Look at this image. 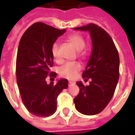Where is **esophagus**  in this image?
Returning a JSON list of instances; mask_svg holds the SVG:
<instances>
[{
    "label": "esophagus",
    "instance_id": "34e87169",
    "mask_svg": "<svg viewBox=\"0 0 135 135\" xmlns=\"http://www.w3.org/2000/svg\"><path fill=\"white\" fill-rule=\"evenodd\" d=\"M75 83L74 82H72V81H69V86H71V85H73V84H74Z\"/></svg>",
    "mask_w": 135,
    "mask_h": 135
}]
</instances>
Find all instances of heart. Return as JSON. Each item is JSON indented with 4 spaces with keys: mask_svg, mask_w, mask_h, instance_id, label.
I'll use <instances>...</instances> for the list:
<instances>
[{
    "mask_svg": "<svg viewBox=\"0 0 135 135\" xmlns=\"http://www.w3.org/2000/svg\"><path fill=\"white\" fill-rule=\"evenodd\" d=\"M67 40L77 51H81L85 47V41L84 37L78 33H73L69 35L67 37ZM59 48L60 47L58 42H55L51 45V55L56 62H62V59L59 55ZM80 69H81V65L79 62H68L60 68L59 72V75L62 77L72 80L77 76Z\"/></svg>",
    "mask_w": 135,
    "mask_h": 135,
    "instance_id": "b5f03b06",
    "label": "heart"
}]
</instances>
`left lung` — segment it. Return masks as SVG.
<instances>
[{
  "instance_id": "1",
  "label": "left lung",
  "mask_w": 135,
  "mask_h": 135,
  "mask_svg": "<svg viewBox=\"0 0 135 135\" xmlns=\"http://www.w3.org/2000/svg\"><path fill=\"white\" fill-rule=\"evenodd\" d=\"M74 30L88 31L92 41L91 55L82 75L85 81L91 79L90 84L76 83L80 92L74 98L75 107L82 114L95 115L107 106L114 94L120 76L119 54L111 37L100 26L90 23Z\"/></svg>"
}]
</instances>
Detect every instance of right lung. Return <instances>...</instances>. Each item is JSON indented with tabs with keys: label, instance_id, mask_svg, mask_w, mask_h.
<instances>
[{
	"label": "right lung",
	"instance_id": "add662e5",
	"mask_svg": "<svg viewBox=\"0 0 135 135\" xmlns=\"http://www.w3.org/2000/svg\"><path fill=\"white\" fill-rule=\"evenodd\" d=\"M66 30H58L43 22H35L23 33L16 58V79L22 101L34 116L47 117L57 109V97L68 88V80L60 79L56 84H47L56 73L53 66L51 45Z\"/></svg>",
	"mask_w": 135,
	"mask_h": 135
}]
</instances>
